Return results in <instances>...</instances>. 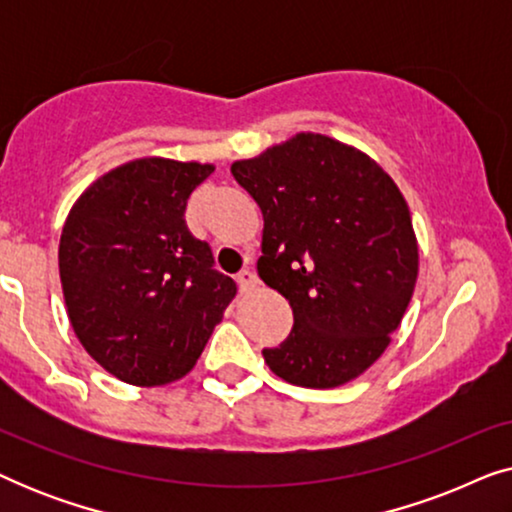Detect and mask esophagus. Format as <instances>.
Returning <instances> with one entry per match:
<instances>
[{"mask_svg":"<svg viewBox=\"0 0 512 512\" xmlns=\"http://www.w3.org/2000/svg\"><path fill=\"white\" fill-rule=\"evenodd\" d=\"M235 279H237V286H240V291H249L251 286H256V272L249 268L237 272Z\"/></svg>","mask_w":512,"mask_h":512,"instance_id":"1","label":"esophagus"}]
</instances>
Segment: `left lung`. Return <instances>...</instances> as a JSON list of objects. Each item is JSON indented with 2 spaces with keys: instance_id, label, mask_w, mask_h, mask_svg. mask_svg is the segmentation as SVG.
Returning a JSON list of instances; mask_svg holds the SVG:
<instances>
[{
  "instance_id": "8db88e82",
  "label": "left lung",
  "mask_w": 512,
  "mask_h": 512,
  "mask_svg": "<svg viewBox=\"0 0 512 512\" xmlns=\"http://www.w3.org/2000/svg\"><path fill=\"white\" fill-rule=\"evenodd\" d=\"M263 212L258 275L289 300L293 328L263 359L298 387H340L373 366L417 282L408 205L366 153L300 132L230 167Z\"/></svg>"
}]
</instances>
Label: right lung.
<instances>
[{"label":"right lung","mask_w":512,"mask_h":512,"mask_svg":"<svg viewBox=\"0 0 512 512\" xmlns=\"http://www.w3.org/2000/svg\"><path fill=\"white\" fill-rule=\"evenodd\" d=\"M212 165L142 158L97 179L60 237L67 314L86 352L118 380L156 387L184 377L237 286L188 233V195Z\"/></svg>","instance_id":"1"}]
</instances>
